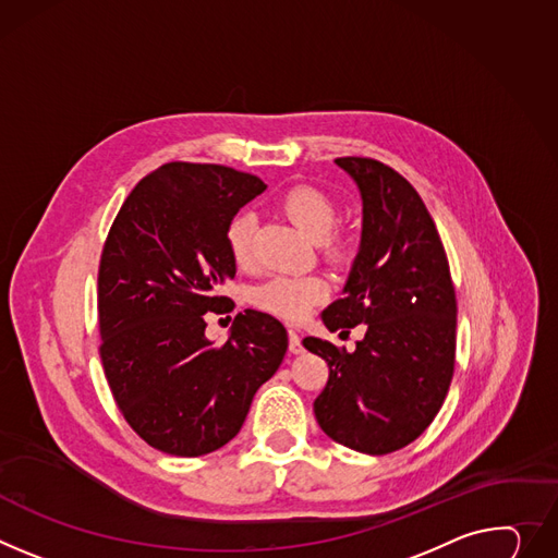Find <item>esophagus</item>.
Masks as SVG:
<instances>
[{
	"mask_svg": "<svg viewBox=\"0 0 558 558\" xmlns=\"http://www.w3.org/2000/svg\"><path fill=\"white\" fill-rule=\"evenodd\" d=\"M289 351L291 353H302V351H305V347H302L300 336H298L295 329H289Z\"/></svg>",
	"mask_w": 558,
	"mask_h": 558,
	"instance_id": "34e87169",
	"label": "esophagus"
}]
</instances>
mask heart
<instances>
[{
    "instance_id": "obj_1",
    "label": "heart",
    "mask_w": 558,
    "mask_h": 558,
    "mask_svg": "<svg viewBox=\"0 0 558 558\" xmlns=\"http://www.w3.org/2000/svg\"><path fill=\"white\" fill-rule=\"evenodd\" d=\"M280 211L307 235L318 240L323 258L333 265H347L359 251V235L344 227H331L336 218L333 199L318 186L295 184L278 199ZM253 227L248 211L231 218L227 227V246L238 267L253 263ZM329 295V284L316 274H280L251 291V302L258 310L284 320H302Z\"/></svg>"
}]
</instances>
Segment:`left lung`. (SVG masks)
<instances>
[{"mask_svg":"<svg viewBox=\"0 0 558 558\" xmlns=\"http://www.w3.org/2000/svg\"><path fill=\"white\" fill-rule=\"evenodd\" d=\"M363 195V240L344 295L323 312L329 331L365 325L347 353L305 338L329 365L314 400L320 429L372 456L416 440L436 418L456 365V293L447 253L418 191L372 158H338Z\"/></svg>","mask_w":558,"mask_h":558,"instance_id":"8db88e82","label":"left lung"}]
</instances>
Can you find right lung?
<instances>
[{
	"label": "right lung",
	"instance_id": "right-lung-1",
	"mask_svg": "<svg viewBox=\"0 0 558 558\" xmlns=\"http://www.w3.org/2000/svg\"><path fill=\"white\" fill-rule=\"evenodd\" d=\"M267 184L222 165L169 162L142 178L107 235L97 271L99 359L120 414L150 447L211 453L242 427L253 393L280 367L287 329L238 314L211 344L207 316L233 312L227 227Z\"/></svg>",
	"mask_w": 558,
	"mask_h": 558
}]
</instances>
